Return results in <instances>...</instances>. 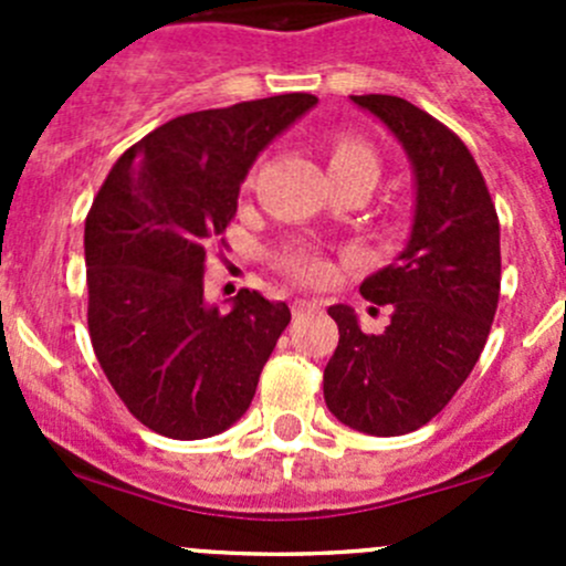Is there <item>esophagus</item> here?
<instances>
[{
  "mask_svg": "<svg viewBox=\"0 0 566 566\" xmlns=\"http://www.w3.org/2000/svg\"><path fill=\"white\" fill-rule=\"evenodd\" d=\"M319 306L323 304H317V301H306V298H298L293 304V317L295 319H301V317H306V315H312V312H317Z\"/></svg>",
  "mask_w": 566,
  "mask_h": 566,
  "instance_id": "34e87169",
  "label": "esophagus"
}]
</instances>
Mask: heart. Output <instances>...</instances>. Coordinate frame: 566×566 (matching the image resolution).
I'll return each mask as SVG.
<instances>
[{"label": "heart", "instance_id": "heart-1", "mask_svg": "<svg viewBox=\"0 0 566 566\" xmlns=\"http://www.w3.org/2000/svg\"><path fill=\"white\" fill-rule=\"evenodd\" d=\"M328 167L331 175L353 172V169H369V172H378V153L367 145L364 139L353 134H336L331 139L328 150ZM284 271H290L293 276L304 279V282H323L328 276V265H325L323 256L310 247H290L279 256Z\"/></svg>", "mask_w": 566, "mask_h": 566}]
</instances>
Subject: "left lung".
<instances>
[{
	"label": "left lung",
	"instance_id": "obj_1",
	"mask_svg": "<svg viewBox=\"0 0 566 566\" xmlns=\"http://www.w3.org/2000/svg\"><path fill=\"white\" fill-rule=\"evenodd\" d=\"M397 136L416 177L405 249L361 282L391 306L384 334L331 306L339 345L325 364V405L367 436H405L441 413L479 361L501 293V232L484 177L462 139L397 95H350Z\"/></svg>",
	"mask_w": 566,
	"mask_h": 566
}]
</instances>
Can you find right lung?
Returning <instances> with one entry per match:
<instances>
[{"label":"right lung","mask_w":566,"mask_h":566,"mask_svg":"<svg viewBox=\"0 0 566 566\" xmlns=\"http://www.w3.org/2000/svg\"><path fill=\"white\" fill-rule=\"evenodd\" d=\"M317 104L310 93L182 114L117 158L84 224L93 350L125 408L158 436L199 441L249 410L290 323L241 290L205 304V256L235 219L262 150Z\"/></svg>","instance_id":"add662e5"}]
</instances>
